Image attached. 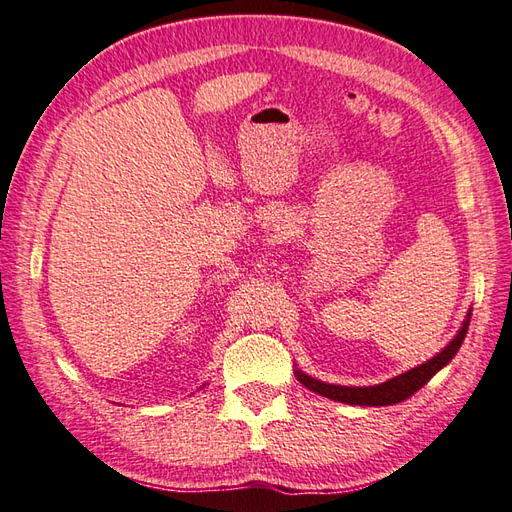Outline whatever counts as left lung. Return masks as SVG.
I'll use <instances>...</instances> for the list:
<instances>
[{"label": "left lung", "mask_w": 512, "mask_h": 512, "mask_svg": "<svg viewBox=\"0 0 512 512\" xmlns=\"http://www.w3.org/2000/svg\"><path fill=\"white\" fill-rule=\"evenodd\" d=\"M471 322V313L467 317V322L462 324L460 333L453 337V342L447 344L445 350H440L434 359L425 361L423 366H416L412 370H407L399 377H394L385 383L379 385H370V388H346V385H331V383H324V381H317L309 374H304L300 370H295V377L304 385V388H309L311 392L326 396V399H333L339 403H348V405H366V407H381V405H394V403H401L405 399H410L414 392H418L423 385L434 377V374L442 368L447 366V363L456 357L458 348L464 342V335H467V328Z\"/></svg>", "instance_id": "1"}]
</instances>
